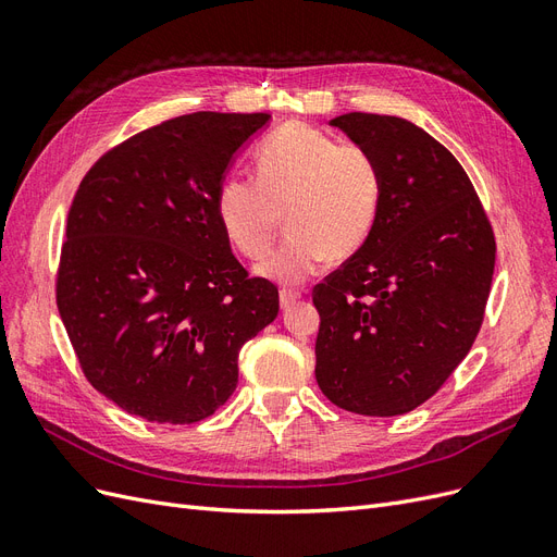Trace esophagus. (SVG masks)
<instances>
[{
	"instance_id": "34e87169",
	"label": "esophagus",
	"mask_w": 557,
	"mask_h": 557,
	"mask_svg": "<svg viewBox=\"0 0 557 557\" xmlns=\"http://www.w3.org/2000/svg\"><path fill=\"white\" fill-rule=\"evenodd\" d=\"M297 299H299V293H295V290H281V295H278L281 309H290Z\"/></svg>"
}]
</instances>
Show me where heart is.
Here are the masks:
<instances>
[{
	"mask_svg": "<svg viewBox=\"0 0 557 557\" xmlns=\"http://www.w3.org/2000/svg\"><path fill=\"white\" fill-rule=\"evenodd\" d=\"M258 178L232 174L215 193L227 242L250 260L264 258L285 215L288 237L256 274L297 285L327 258L356 252L374 227L381 201L376 160L358 144H336L307 123H288L258 146Z\"/></svg>",
	"mask_w": 557,
	"mask_h": 557,
	"instance_id": "1",
	"label": "heart"
}]
</instances>
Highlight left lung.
Instances as JSON below:
<instances>
[{
  "label": "left lung",
  "instance_id": "left-lung-1",
  "mask_svg": "<svg viewBox=\"0 0 557 557\" xmlns=\"http://www.w3.org/2000/svg\"><path fill=\"white\" fill-rule=\"evenodd\" d=\"M381 174L367 242L315 285V381L339 409L399 416L430 399L474 344L495 269V237L448 148L404 117L330 121Z\"/></svg>",
  "mask_w": 557,
  "mask_h": 557
}]
</instances>
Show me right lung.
<instances>
[{
  "instance_id": "right-lung-1",
  "label": "right lung",
  "mask_w": 557,
  "mask_h": 557,
  "mask_svg": "<svg viewBox=\"0 0 557 557\" xmlns=\"http://www.w3.org/2000/svg\"><path fill=\"white\" fill-rule=\"evenodd\" d=\"M269 113L199 111L127 139L81 181L58 309L83 374L132 416L185 425L239 381V350L278 313L218 223L215 193Z\"/></svg>"
}]
</instances>
